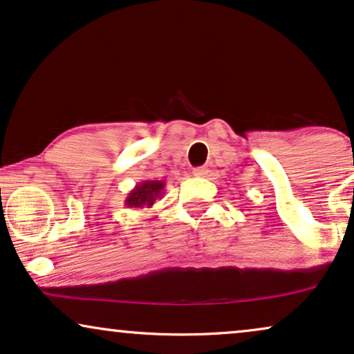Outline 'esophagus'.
Listing matches in <instances>:
<instances>
[{
  "label": "esophagus",
  "mask_w": 354,
  "mask_h": 354,
  "mask_svg": "<svg viewBox=\"0 0 354 354\" xmlns=\"http://www.w3.org/2000/svg\"><path fill=\"white\" fill-rule=\"evenodd\" d=\"M207 173H209V169L205 167H199V168L192 169V174H194V176H205Z\"/></svg>",
  "instance_id": "1"
}]
</instances>
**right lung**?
<instances>
[{
	"label": "right lung",
	"instance_id": "obj_1",
	"mask_svg": "<svg viewBox=\"0 0 354 354\" xmlns=\"http://www.w3.org/2000/svg\"><path fill=\"white\" fill-rule=\"evenodd\" d=\"M165 194V181L162 180H145L140 181L129 192L124 204L129 209L151 207L156 199H162Z\"/></svg>",
	"mask_w": 354,
	"mask_h": 354
}]
</instances>
